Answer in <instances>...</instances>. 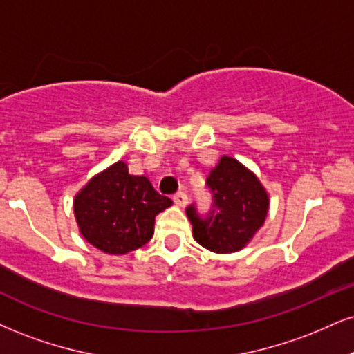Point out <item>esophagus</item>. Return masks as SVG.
<instances>
[{
	"instance_id": "34e87169",
	"label": "esophagus",
	"mask_w": 354,
	"mask_h": 354,
	"mask_svg": "<svg viewBox=\"0 0 354 354\" xmlns=\"http://www.w3.org/2000/svg\"><path fill=\"white\" fill-rule=\"evenodd\" d=\"M173 201L176 206L183 207V206H186V203H188V196H186L185 191H180V193H176L173 196Z\"/></svg>"
}]
</instances>
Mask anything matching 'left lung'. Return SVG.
I'll list each match as a JSON object with an SVG mask.
<instances>
[{"mask_svg": "<svg viewBox=\"0 0 354 354\" xmlns=\"http://www.w3.org/2000/svg\"><path fill=\"white\" fill-rule=\"evenodd\" d=\"M206 186L212 193L209 214L201 218L194 204L186 207L194 241L216 254L237 252L266 223L269 194L259 178L231 156H223L211 169Z\"/></svg>", "mask_w": 354, "mask_h": 354, "instance_id": "obj_1", "label": "left lung"}]
</instances>
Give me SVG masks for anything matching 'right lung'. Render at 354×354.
<instances>
[{
  "instance_id": "1",
  "label": "right lung",
  "mask_w": 354,
  "mask_h": 354,
  "mask_svg": "<svg viewBox=\"0 0 354 354\" xmlns=\"http://www.w3.org/2000/svg\"><path fill=\"white\" fill-rule=\"evenodd\" d=\"M171 204L148 178L133 176L125 161H117L75 194L74 214L88 244L105 254L123 255L151 239L156 214Z\"/></svg>"
}]
</instances>
